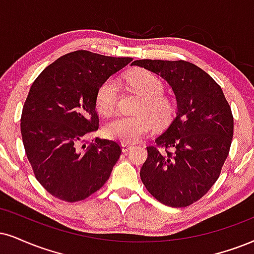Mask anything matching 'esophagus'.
Segmentation results:
<instances>
[{"instance_id": "obj_1", "label": "esophagus", "mask_w": 254, "mask_h": 254, "mask_svg": "<svg viewBox=\"0 0 254 254\" xmlns=\"http://www.w3.org/2000/svg\"><path fill=\"white\" fill-rule=\"evenodd\" d=\"M121 147H122V151L128 152L130 148H132V145H129V143H121Z\"/></svg>"}]
</instances>
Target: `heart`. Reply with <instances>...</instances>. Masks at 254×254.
Here are the masks:
<instances>
[{
    "label": "heart",
    "instance_id": "obj_1",
    "mask_svg": "<svg viewBox=\"0 0 254 254\" xmlns=\"http://www.w3.org/2000/svg\"><path fill=\"white\" fill-rule=\"evenodd\" d=\"M127 84L134 93L141 96L134 117H120L108 122L103 128L106 137L122 143L135 142L140 137L158 126L167 124L174 112V105L164 95V83L160 77L145 69L134 70L128 75ZM119 84L109 77L100 84L95 96V107L101 115L109 117L117 107Z\"/></svg>",
    "mask_w": 254,
    "mask_h": 254
}]
</instances>
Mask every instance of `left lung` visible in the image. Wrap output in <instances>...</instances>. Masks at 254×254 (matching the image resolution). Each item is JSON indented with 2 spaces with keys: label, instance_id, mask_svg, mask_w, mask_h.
Returning <instances> with one entry per match:
<instances>
[{
  "label": "left lung",
  "instance_id": "left-lung-1",
  "mask_svg": "<svg viewBox=\"0 0 254 254\" xmlns=\"http://www.w3.org/2000/svg\"><path fill=\"white\" fill-rule=\"evenodd\" d=\"M132 65L160 75L177 99L175 118L155 145L147 147L140 177L156 200L186 207L220 175L233 137L232 111L221 87L190 62L136 60Z\"/></svg>",
  "mask_w": 254,
  "mask_h": 254
}]
</instances>
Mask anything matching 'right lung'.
Returning <instances> with one entry per match:
<instances>
[{"instance_id": "right-lung-1", "label": "right lung", "mask_w": 254, "mask_h": 254, "mask_svg": "<svg viewBox=\"0 0 254 254\" xmlns=\"http://www.w3.org/2000/svg\"><path fill=\"white\" fill-rule=\"evenodd\" d=\"M132 60L71 52L45 68L31 84L22 109V140L37 181L55 198L80 201L109 179L121 147L99 137L88 146L83 142L99 128L100 84Z\"/></svg>"}]
</instances>
